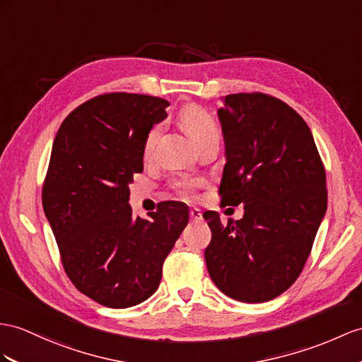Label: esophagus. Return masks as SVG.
I'll list each match as a JSON object with an SVG mask.
<instances>
[{"instance_id":"esophagus-1","label":"esophagus","mask_w":362,"mask_h":362,"mask_svg":"<svg viewBox=\"0 0 362 362\" xmlns=\"http://www.w3.org/2000/svg\"><path fill=\"white\" fill-rule=\"evenodd\" d=\"M189 215H190V219H192L193 223H198V221H201V219H202V215H201L199 209H190Z\"/></svg>"}]
</instances>
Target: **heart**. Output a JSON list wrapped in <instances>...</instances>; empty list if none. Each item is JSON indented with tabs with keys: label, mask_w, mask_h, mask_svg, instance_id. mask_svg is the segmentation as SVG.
I'll list each match as a JSON object with an SVG mask.
<instances>
[{
	"label": "heart",
	"mask_w": 362,
	"mask_h": 362,
	"mask_svg": "<svg viewBox=\"0 0 362 362\" xmlns=\"http://www.w3.org/2000/svg\"><path fill=\"white\" fill-rule=\"evenodd\" d=\"M180 119L182 122L184 129L187 130V134L192 136V139L195 141L198 146L206 143V141L210 138L219 136L214 118H211L204 109H201L199 105H195V104L186 105V107L181 110ZM160 132H161L160 124H156L151 130H148V134L144 141L146 155L153 151L156 141H158V138H160ZM195 186H197V181H192V180H178L173 182L175 192L181 197L189 195V193L195 189Z\"/></svg>",
	"instance_id": "heart-1"
}]
</instances>
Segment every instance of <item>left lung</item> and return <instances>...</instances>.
<instances>
[{
    "mask_svg": "<svg viewBox=\"0 0 362 362\" xmlns=\"http://www.w3.org/2000/svg\"><path fill=\"white\" fill-rule=\"evenodd\" d=\"M226 143L221 206L244 204L240 221L204 211L209 275L223 293L266 303L292 286L327 209L325 169L305 121L275 96L232 93L218 110Z\"/></svg>",
    "mask_w": 362,
    "mask_h": 362,
    "instance_id": "1",
    "label": "left lung"
}]
</instances>
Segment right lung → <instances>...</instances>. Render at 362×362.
Wrapping results in <instances>:
<instances>
[{
	"instance_id": "right-lung-1",
	"label": "right lung",
	"mask_w": 362,
	"mask_h": 362,
	"mask_svg": "<svg viewBox=\"0 0 362 362\" xmlns=\"http://www.w3.org/2000/svg\"><path fill=\"white\" fill-rule=\"evenodd\" d=\"M169 101L126 92L98 95L63 121L42 184V207L69 279L110 308L152 296L163 264L189 223V207L164 201L134 218L129 184L144 169V141Z\"/></svg>"
}]
</instances>
